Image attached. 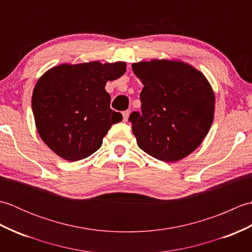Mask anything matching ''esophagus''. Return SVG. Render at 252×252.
Returning <instances> with one entry per match:
<instances>
[{
    "label": "esophagus",
    "mask_w": 252,
    "mask_h": 252,
    "mask_svg": "<svg viewBox=\"0 0 252 252\" xmlns=\"http://www.w3.org/2000/svg\"><path fill=\"white\" fill-rule=\"evenodd\" d=\"M123 121H127V119H129V116H130V110H126L123 111Z\"/></svg>",
    "instance_id": "obj_1"
}]
</instances>
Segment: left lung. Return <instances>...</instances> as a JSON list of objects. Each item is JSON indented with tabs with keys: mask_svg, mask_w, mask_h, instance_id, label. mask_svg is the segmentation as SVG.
Wrapping results in <instances>:
<instances>
[{
	"mask_svg": "<svg viewBox=\"0 0 252 252\" xmlns=\"http://www.w3.org/2000/svg\"><path fill=\"white\" fill-rule=\"evenodd\" d=\"M132 69L144 84L142 111L129 119L138 147L164 162L187 157L212 125L216 96L210 83L181 61L140 62Z\"/></svg>",
	"mask_w": 252,
	"mask_h": 252,
	"instance_id": "8db88e82",
	"label": "left lung"
}]
</instances>
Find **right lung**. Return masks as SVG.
I'll use <instances>...</instances> for the list:
<instances>
[{
  "instance_id": "1",
  "label": "right lung",
  "mask_w": 252,
  "mask_h": 252,
  "mask_svg": "<svg viewBox=\"0 0 252 252\" xmlns=\"http://www.w3.org/2000/svg\"><path fill=\"white\" fill-rule=\"evenodd\" d=\"M125 62L62 63L42 76L32 93L36 130L57 156L77 161L94 154L120 112L110 109L107 81L120 78Z\"/></svg>"
}]
</instances>
